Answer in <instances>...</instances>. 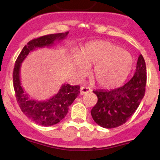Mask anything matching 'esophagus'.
Masks as SVG:
<instances>
[{"label":"esophagus","instance_id":"obj_1","mask_svg":"<svg viewBox=\"0 0 160 160\" xmlns=\"http://www.w3.org/2000/svg\"><path fill=\"white\" fill-rule=\"evenodd\" d=\"M89 92H91V89L89 87H87V86H82L80 88V93H81V95L86 94V93Z\"/></svg>","mask_w":160,"mask_h":160}]
</instances>
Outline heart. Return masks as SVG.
Wrapping results in <instances>:
<instances>
[{"mask_svg":"<svg viewBox=\"0 0 160 160\" xmlns=\"http://www.w3.org/2000/svg\"><path fill=\"white\" fill-rule=\"evenodd\" d=\"M81 58L76 60L80 74H86L87 65H95L92 76L98 85L113 88L126 80L133 65V58L121 47L106 41L87 43L82 49Z\"/></svg>","mask_w":160,"mask_h":160,"instance_id":"b5f03b06","label":"heart"}]
</instances>
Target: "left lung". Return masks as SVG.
<instances>
[{
  "instance_id": "8db88e82",
  "label": "left lung",
  "mask_w": 160,
  "mask_h": 160,
  "mask_svg": "<svg viewBox=\"0 0 160 160\" xmlns=\"http://www.w3.org/2000/svg\"><path fill=\"white\" fill-rule=\"evenodd\" d=\"M146 82V64L144 57L140 55L135 74L129 81L117 89L93 91L98 97V102L91 111L95 122L106 128L124 124L135 113L144 98Z\"/></svg>"
}]
</instances>
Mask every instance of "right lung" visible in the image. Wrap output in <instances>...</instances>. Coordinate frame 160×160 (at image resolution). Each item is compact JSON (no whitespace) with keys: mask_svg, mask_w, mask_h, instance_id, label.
I'll list each match as a JSON object with an SVG mask.
<instances>
[{"mask_svg":"<svg viewBox=\"0 0 160 160\" xmlns=\"http://www.w3.org/2000/svg\"><path fill=\"white\" fill-rule=\"evenodd\" d=\"M65 33L48 34L29 41L20 52L16 59L13 69V87L16 100L21 111L35 123L43 126H51L59 122L65 118L68 108L80 94V86L63 84L58 93L46 101L32 99L25 92L20 81V68L22 62L30 52L38 48L50 47L56 41H59L67 37Z\"/></svg>","mask_w":160,"mask_h":160,"instance_id":"add662e5","label":"right lung"}]
</instances>
